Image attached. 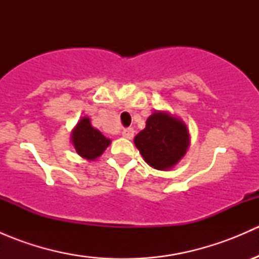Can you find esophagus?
<instances>
[{
  "mask_svg": "<svg viewBox=\"0 0 259 259\" xmlns=\"http://www.w3.org/2000/svg\"><path fill=\"white\" fill-rule=\"evenodd\" d=\"M134 129H133V127H126V129H124L122 130V137L124 138H126V139H133V138H134Z\"/></svg>",
  "mask_w": 259,
  "mask_h": 259,
  "instance_id": "34e87169",
  "label": "esophagus"
}]
</instances>
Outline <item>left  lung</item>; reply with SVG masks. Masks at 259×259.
I'll use <instances>...</instances> for the list:
<instances>
[{
  "mask_svg": "<svg viewBox=\"0 0 259 259\" xmlns=\"http://www.w3.org/2000/svg\"><path fill=\"white\" fill-rule=\"evenodd\" d=\"M144 160L158 170H168L179 163L189 146V132L179 117L165 111H154L145 129L134 138Z\"/></svg>",
  "mask_w": 259,
  "mask_h": 259,
  "instance_id": "left-lung-1",
  "label": "left lung"
}]
</instances>
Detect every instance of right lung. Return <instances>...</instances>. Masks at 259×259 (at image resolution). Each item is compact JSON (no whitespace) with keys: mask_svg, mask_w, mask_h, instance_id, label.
Returning <instances> with one entry per match:
<instances>
[{"mask_svg":"<svg viewBox=\"0 0 259 259\" xmlns=\"http://www.w3.org/2000/svg\"><path fill=\"white\" fill-rule=\"evenodd\" d=\"M71 143L75 150L88 160H95L110 145V139L104 137L91 125L89 117H82L71 133Z\"/></svg>","mask_w":259,"mask_h":259,"instance_id":"add662e5","label":"right lung"}]
</instances>
